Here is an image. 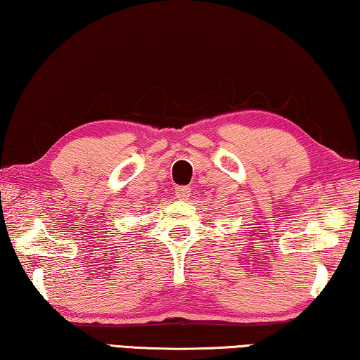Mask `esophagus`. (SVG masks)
<instances>
[{
  "label": "esophagus",
  "instance_id": "1",
  "mask_svg": "<svg viewBox=\"0 0 360 360\" xmlns=\"http://www.w3.org/2000/svg\"><path fill=\"white\" fill-rule=\"evenodd\" d=\"M191 187L188 186H179L178 188H176V197H178L179 200H187L188 197H191Z\"/></svg>",
  "mask_w": 360,
  "mask_h": 360
}]
</instances>
